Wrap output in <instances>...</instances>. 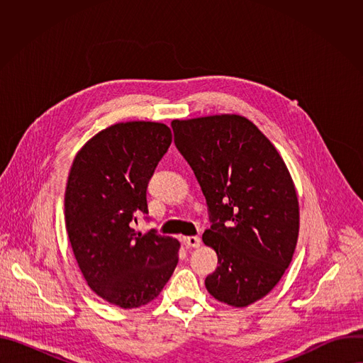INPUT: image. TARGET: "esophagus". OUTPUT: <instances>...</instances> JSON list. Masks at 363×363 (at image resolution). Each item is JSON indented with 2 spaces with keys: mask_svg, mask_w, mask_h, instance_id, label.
<instances>
[{
  "mask_svg": "<svg viewBox=\"0 0 363 363\" xmlns=\"http://www.w3.org/2000/svg\"><path fill=\"white\" fill-rule=\"evenodd\" d=\"M184 244L186 247H194V248H198L201 245V238L196 237V235H189V237H184Z\"/></svg>",
  "mask_w": 363,
  "mask_h": 363,
  "instance_id": "esophagus-1",
  "label": "esophagus"
}]
</instances>
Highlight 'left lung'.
Listing matches in <instances>:
<instances>
[{
	"instance_id": "obj_1",
	"label": "left lung",
	"mask_w": 363,
	"mask_h": 363,
	"mask_svg": "<svg viewBox=\"0 0 363 363\" xmlns=\"http://www.w3.org/2000/svg\"><path fill=\"white\" fill-rule=\"evenodd\" d=\"M174 142L192 168L211 227L202 241L218 255L205 279L217 300L245 307L289 267L298 237V201L273 143L248 119L216 115L172 121Z\"/></svg>"
}]
</instances>
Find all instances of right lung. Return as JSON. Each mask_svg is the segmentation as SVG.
<instances>
[{"label": "right lung", "instance_id": "right-lung-1", "mask_svg": "<svg viewBox=\"0 0 363 363\" xmlns=\"http://www.w3.org/2000/svg\"><path fill=\"white\" fill-rule=\"evenodd\" d=\"M171 142L164 123H116L79 150L69 174L65 218L77 264L97 296L122 308L152 301L178 264V240L130 227L147 214V184Z\"/></svg>", "mask_w": 363, "mask_h": 363}]
</instances>
